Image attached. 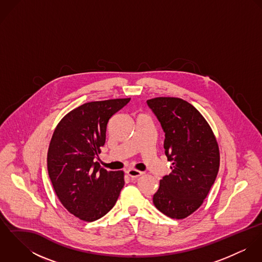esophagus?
Returning <instances> with one entry per match:
<instances>
[{"instance_id": "1", "label": "esophagus", "mask_w": 262, "mask_h": 262, "mask_svg": "<svg viewBox=\"0 0 262 262\" xmlns=\"http://www.w3.org/2000/svg\"><path fill=\"white\" fill-rule=\"evenodd\" d=\"M127 173H128V176H129L130 178H132V179H136V178H138V177H140V176L143 174L142 171L137 170V169H129V170H127Z\"/></svg>"}]
</instances>
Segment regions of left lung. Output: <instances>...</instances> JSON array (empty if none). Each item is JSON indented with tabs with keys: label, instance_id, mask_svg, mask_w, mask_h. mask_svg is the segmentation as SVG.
<instances>
[{
	"label": "left lung",
	"instance_id": "left-lung-1",
	"mask_svg": "<svg viewBox=\"0 0 262 262\" xmlns=\"http://www.w3.org/2000/svg\"><path fill=\"white\" fill-rule=\"evenodd\" d=\"M165 133L164 150L172 171L162 178L153 204L165 216L185 219L198 210L215 183L220 151L209 123L180 98L147 101Z\"/></svg>",
	"mask_w": 262,
	"mask_h": 262
}]
</instances>
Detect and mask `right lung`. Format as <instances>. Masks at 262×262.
Returning a JSON list of instances; mask_svg holds the SVG:
<instances>
[{
  "label": "right lung",
  "mask_w": 262,
  "mask_h": 262,
  "mask_svg": "<svg viewBox=\"0 0 262 262\" xmlns=\"http://www.w3.org/2000/svg\"><path fill=\"white\" fill-rule=\"evenodd\" d=\"M131 99L85 103L57 124L47 152V169L63 207L78 219L96 221L116 204L124 187L122 170L100 168L94 158L106 141L109 120Z\"/></svg>",
  "instance_id": "right-lung-1"
}]
</instances>
